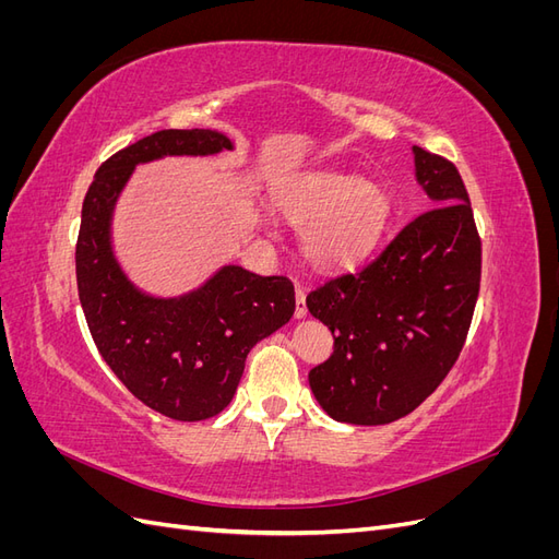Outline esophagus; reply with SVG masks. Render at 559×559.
Masks as SVG:
<instances>
[{"label": "esophagus", "mask_w": 559, "mask_h": 559, "mask_svg": "<svg viewBox=\"0 0 559 559\" xmlns=\"http://www.w3.org/2000/svg\"><path fill=\"white\" fill-rule=\"evenodd\" d=\"M308 314V306H306V289L300 284H296V317H306Z\"/></svg>", "instance_id": "34e87169"}]
</instances>
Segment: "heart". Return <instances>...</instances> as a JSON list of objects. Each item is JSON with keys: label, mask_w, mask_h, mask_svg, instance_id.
Here are the masks:
<instances>
[{"label": "heart", "mask_w": 559, "mask_h": 559, "mask_svg": "<svg viewBox=\"0 0 559 559\" xmlns=\"http://www.w3.org/2000/svg\"><path fill=\"white\" fill-rule=\"evenodd\" d=\"M277 212L300 228L306 257L324 267L357 261L380 235L386 193L370 179L343 173H310L294 179L275 200Z\"/></svg>", "instance_id": "1"}]
</instances>
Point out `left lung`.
Listing matches in <instances>:
<instances>
[{
  "label": "left lung",
  "mask_w": 559,
  "mask_h": 559,
  "mask_svg": "<svg viewBox=\"0 0 559 559\" xmlns=\"http://www.w3.org/2000/svg\"><path fill=\"white\" fill-rule=\"evenodd\" d=\"M413 154L433 207L306 298L333 333V354L310 370V386L349 425H389L436 392L460 359L480 292L483 247L460 170L421 146Z\"/></svg>",
  "instance_id": "1"
}]
</instances>
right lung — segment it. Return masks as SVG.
Masks as SVG:
<instances>
[{"label":"right lung","instance_id":"add662e5","mask_svg":"<svg viewBox=\"0 0 559 559\" xmlns=\"http://www.w3.org/2000/svg\"><path fill=\"white\" fill-rule=\"evenodd\" d=\"M222 148H230L222 132L158 130L99 165L81 210L76 286L95 347L134 399L177 421L210 419L226 408L249 349L292 319L294 282L226 265L183 298L144 296L114 259L109 218L138 163Z\"/></svg>","mask_w":559,"mask_h":559}]
</instances>
